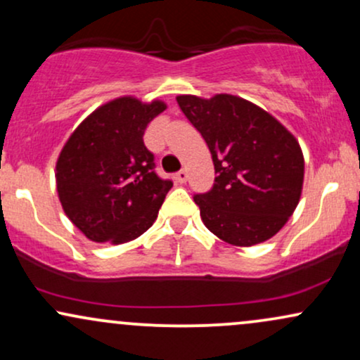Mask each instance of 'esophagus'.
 Segmentation results:
<instances>
[{
    "instance_id": "1",
    "label": "esophagus",
    "mask_w": 360,
    "mask_h": 360,
    "mask_svg": "<svg viewBox=\"0 0 360 360\" xmlns=\"http://www.w3.org/2000/svg\"><path fill=\"white\" fill-rule=\"evenodd\" d=\"M174 179L177 181V183L179 184H184L186 181H188V172L184 171V169H181L179 172H176V176H174Z\"/></svg>"
}]
</instances>
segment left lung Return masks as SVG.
Returning <instances> with one entry per match:
<instances>
[{
  "label": "left lung",
  "mask_w": 360,
  "mask_h": 360,
  "mask_svg": "<svg viewBox=\"0 0 360 360\" xmlns=\"http://www.w3.org/2000/svg\"><path fill=\"white\" fill-rule=\"evenodd\" d=\"M176 100L214 164L213 188L194 196L206 229L237 247L269 240L300 203L304 159L298 140L266 110L233 94Z\"/></svg>",
  "instance_id": "1"
}]
</instances>
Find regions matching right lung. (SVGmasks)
<instances>
[{
  "instance_id": "obj_1",
  "label": "right lung",
  "mask_w": 360,
  "mask_h": 360,
  "mask_svg": "<svg viewBox=\"0 0 360 360\" xmlns=\"http://www.w3.org/2000/svg\"><path fill=\"white\" fill-rule=\"evenodd\" d=\"M164 101L122 96L81 123L56 164L62 210L89 240L125 243L155 221L172 181L155 174L143 131Z\"/></svg>"
}]
</instances>
